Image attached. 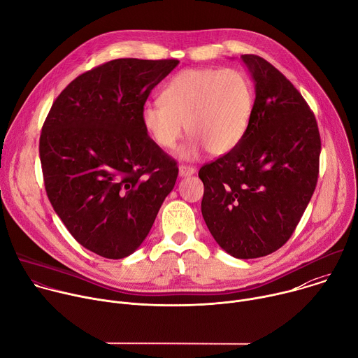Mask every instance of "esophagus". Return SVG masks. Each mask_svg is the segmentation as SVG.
Segmentation results:
<instances>
[{"label": "esophagus", "instance_id": "1", "mask_svg": "<svg viewBox=\"0 0 358 358\" xmlns=\"http://www.w3.org/2000/svg\"><path fill=\"white\" fill-rule=\"evenodd\" d=\"M178 173H180V177H189V176L195 174V169L189 167V166H180Z\"/></svg>", "mask_w": 358, "mask_h": 358}]
</instances>
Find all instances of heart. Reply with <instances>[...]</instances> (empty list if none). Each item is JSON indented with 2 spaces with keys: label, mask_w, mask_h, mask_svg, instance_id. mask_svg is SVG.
I'll return each instance as SVG.
<instances>
[{
  "label": "heart",
  "mask_w": 358,
  "mask_h": 358,
  "mask_svg": "<svg viewBox=\"0 0 358 358\" xmlns=\"http://www.w3.org/2000/svg\"><path fill=\"white\" fill-rule=\"evenodd\" d=\"M253 109V89L236 69L198 68L178 72L163 89L162 101L147 103L141 112L145 133L163 150L180 148L184 160L196 159L203 148L221 156L243 137Z\"/></svg>",
  "instance_id": "1"
}]
</instances>
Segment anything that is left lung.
I'll use <instances>...</instances> for the list:
<instances>
[{
  "mask_svg": "<svg viewBox=\"0 0 358 358\" xmlns=\"http://www.w3.org/2000/svg\"><path fill=\"white\" fill-rule=\"evenodd\" d=\"M255 101L242 140L199 169L201 213L234 258L266 257L296 229L315 192L322 150L316 117L299 90L258 55H242Z\"/></svg>",
  "mask_w": 358,
  "mask_h": 358,
  "instance_id": "obj_1",
  "label": "left lung"
}]
</instances>
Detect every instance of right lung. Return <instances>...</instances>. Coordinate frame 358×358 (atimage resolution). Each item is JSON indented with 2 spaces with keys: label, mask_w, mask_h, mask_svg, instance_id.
Here are the masks:
<instances>
[{
  "label": "right lung",
  "mask_w": 358,
  "mask_h": 358,
  "mask_svg": "<svg viewBox=\"0 0 358 358\" xmlns=\"http://www.w3.org/2000/svg\"><path fill=\"white\" fill-rule=\"evenodd\" d=\"M177 59L122 58L72 80L42 126L46 195L71 235L108 259L131 255L174 188L177 163L141 123L150 92Z\"/></svg>",
  "instance_id": "right-lung-1"
}]
</instances>
